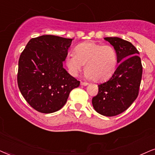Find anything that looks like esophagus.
<instances>
[{"label":"esophagus","mask_w":155,"mask_h":155,"mask_svg":"<svg viewBox=\"0 0 155 155\" xmlns=\"http://www.w3.org/2000/svg\"><path fill=\"white\" fill-rule=\"evenodd\" d=\"M88 83H87V82H82V81H81V86H84V87H85V86H87L88 85Z\"/></svg>","instance_id":"1"}]
</instances>
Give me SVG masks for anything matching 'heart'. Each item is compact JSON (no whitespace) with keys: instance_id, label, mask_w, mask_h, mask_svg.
Masks as SVG:
<instances>
[{"instance_id":"b5f03b06","label":"heart","mask_w":155,"mask_h":155,"mask_svg":"<svg viewBox=\"0 0 155 155\" xmlns=\"http://www.w3.org/2000/svg\"><path fill=\"white\" fill-rule=\"evenodd\" d=\"M66 64L71 76H78L85 64V78L94 79L96 81H105L116 70L117 52L110 45L84 42L76 46L75 53H68L66 57Z\"/></svg>"}]
</instances>
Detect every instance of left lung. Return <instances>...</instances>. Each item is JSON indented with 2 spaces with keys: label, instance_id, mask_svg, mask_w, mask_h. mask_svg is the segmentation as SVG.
I'll return each instance as SVG.
<instances>
[{
  "label": "left lung",
  "instance_id": "8db88e82",
  "mask_svg": "<svg viewBox=\"0 0 155 155\" xmlns=\"http://www.w3.org/2000/svg\"><path fill=\"white\" fill-rule=\"evenodd\" d=\"M117 52L118 67L107 81L98 85L99 92L92 99L98 113L113 117L127 110L137 97L142 76L139 51L130 42L118 37H106Z\"/></svg>",
  "mask_w": 155,
  "mask_h": 155
}]
</instances>
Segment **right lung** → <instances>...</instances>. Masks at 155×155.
Returning a JSON list of instances; mask_svg holds the SVG:
<instances>
[{
    "mask_svg": "<svg viewBox=\"0 0 155 155\" xmlns=\"http://www.w3.org/2000/svg\"><path fill=\"white\" fill-rule=\"evenodd\" d=\"M71 38L44 35L31 38L18 61V85L24 99L39 112L62 108L80 81L63 67Z\"/></svg>",
    "mask_w": 155,
    "mask_h": 155,
    "instance_id": "add662e5",
    "label": "right lung"
}]
</instances>
